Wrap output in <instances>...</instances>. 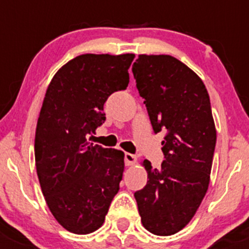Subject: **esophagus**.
I'll list each match as a JSON object with an SVG mask.
<instances>
[{
    "label": "esophagus",
    "mask_w": 249,
    "mask_h": 249,
    "mask_svg": "<svg viewBox=\"0 0 249 249\" xmlns=\"http://www.w3.org/2000/svg\"><path fill=\"white\" fill-rule=\"evenodd\" d=\"M124 160H125V165H126V166H132V165L136 164V161H137L136 157H135L134 154H131V153H125Z\"/></svg>",
    "instance_id": "34e87169"
}]
</instances>
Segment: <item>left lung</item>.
<instances>
[{"label":"left lung","instance_id":"8db88e82","mask_svg":"<svg viewBox=\"0 0 249 249\" xmlns=\"http://www.w3.org/2000/svg\"><path fill=\"white\" fill-rule=\"evenodd\" d=\"M132 73L153 130L166 131L161 167L143 161L148 182L135 199L148 231L173 235L194 217L208 189L217 140L210 96L200 77L170 55H139Z\"/></svg>","mask_w":249,"mask_h":249}]
</instances>
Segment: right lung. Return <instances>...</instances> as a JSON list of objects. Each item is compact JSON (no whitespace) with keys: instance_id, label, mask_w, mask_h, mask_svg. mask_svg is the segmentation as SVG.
<instances>
[{"instance_id":"1","label":"right lung","mask_w":249,"mask_h":249,"mask_svg":"<svg viewBox=\"0 0 249 249\" xmlns=\"http://www.w3.org/2000/svg\"><path fill=\"white\" fill-rule=\"evenodd\" d=\"M134 54H83L55 73L43 100L35 160L50 212L69 231L99 229L124 172V153L88 142L106 120L104 105L126 89Z\"/></svg>"}]
</instances>
